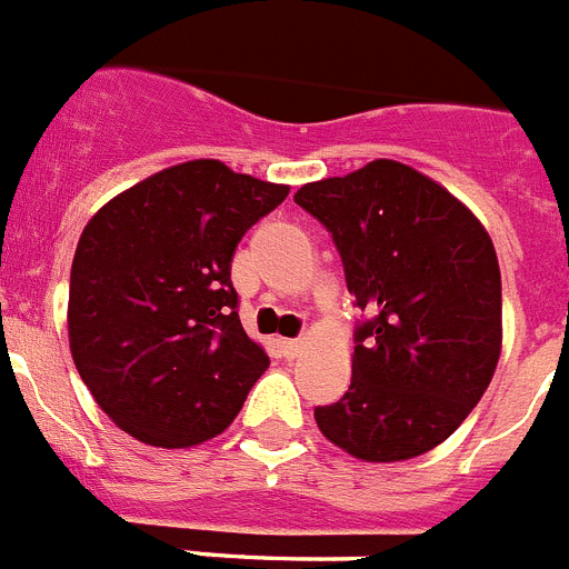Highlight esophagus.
Returning <instances> with one entry per match:
<instances>
[{
  "mask_svg": "<svg viewBox=\"0 0 569 569\" xmlns=\"http://www.w3.org/2000/svg\"><path fill=\"white\" fill-rule=\"evenodd\" d=\"M280 349H283L286 358H298L303 352V340H280Z\"/></svg>",
  "mask_w": 569,
  "mask_h": 569,
  "instance_id": "34e87169",
  "label": "esophagus"
}]
</instances>
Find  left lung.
Instances as JSON below:
<instances>
[{
	"label": "left lung",
	"mask_w": 569,
	"mask_h": 569,
	"mask_svg": "<svg viewBox=\"0 0 569 569\" xmlns=\"http://www.w3.org/2000/svg\"><path fill=\"white\" fill-rule=\"evenodd\" d=\"M295 202L329 229L355 329L352 383L315 409L320 432L360 461H407L461 427L501 355V269L472 211L395 160L306 182Z\"/></svg>",
	"instance_id": "1"
}]
</instances>
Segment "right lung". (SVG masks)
Returning a JSON list of instances; mask_svg holds the SVG:
<instances>
[{
	"mask_svg": "<svg viewBox=\"0 0 569 569\" xmlns=\"http://www.w3.org/2000/svg\"><path fill=\"white\" fill-rule=\"evenodd\" d=\"M289 186L191 160L146 177L88 220L71 266L79 378L122 432L182 449L223 432L269 367L246 335L231 257Z\"/></svg>",
	"mask_w": 569,
	"mask_h": 569,
	"instance_id": "add662e5",
	"label": "right lung"
}]
</instances>
